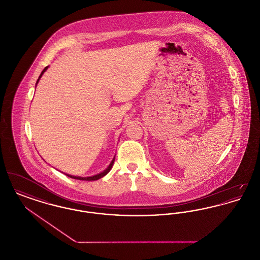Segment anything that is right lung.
I'll return each mask as SVG.
<instances>
[{"label": "right lung", "mask_w": 260, "mask_h": 260, "mask_svg": "<svg viewBox=\"0 0 260 260\" xmlns=\"http://www.w3.org/2000/svg\"><path fill=\"white\" fill-rule=\"evenodd\" d=\"M49 68V66H47V67H45V69L42 71V73L41 75L39 76V79L37 80V83H36V86L38 85V83H39V81H40V79L42 78V76L43 74L47 71V69ZM114 161H115V156H114V158H113V160H112L111 162H110V165L103 171V172H101V173H98V174H94V175H92V176H77V175H71V174H67V173H65L67 176H69V177H71V178H74V179H79V180H98L99 178H101V177H103L104 175H106L107 173H109L110 171H111L112 167H113V165H114Z\"/></svg>", "instance_id": "right-lung-1"}]
</instances>
